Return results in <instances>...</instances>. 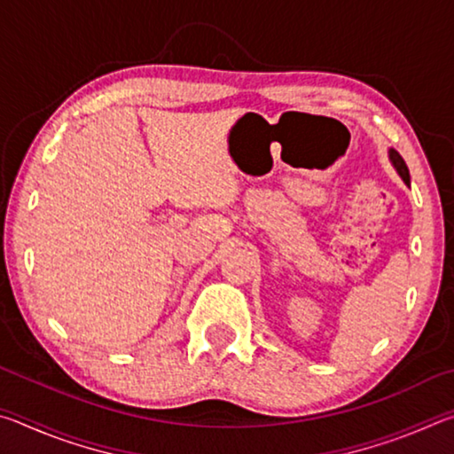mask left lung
Returning a JSON list of instances; mask_svg holds the SVG:
<instances>
[{
	"mask_svg": "<svg viewBox=\"0 0 454 454\" xmlns=\"http://www.w3.org/2000/svg\"><path fill=\"white\" fill-rule=\"evenodd\" d=\"M388 158H390V162H393V166L396 168L398 176H401V178L404 180V184H411V174H409V168H406V164H404V160H403L401 153H398L396 150L390 148V150H388Z\"/></svg>",
	"mask_w": 454,
	"mask_h": 454,
	"instance_id": "left-lung-1",
	"label": "left lung"
}]
</instances>
